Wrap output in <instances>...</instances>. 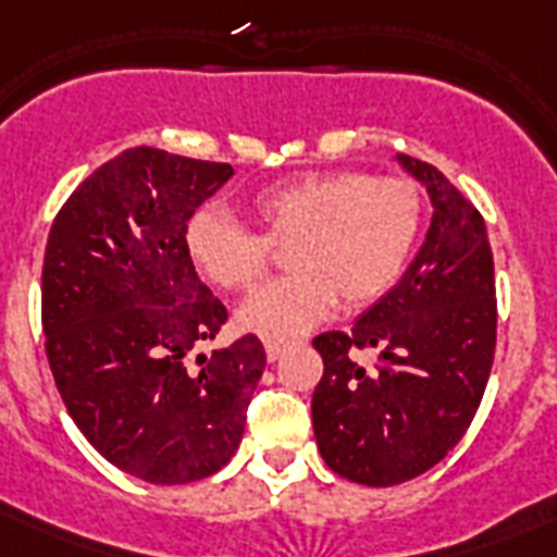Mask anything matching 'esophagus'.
<instances>
[{
	"label": "esophagus",
	"instance_id": "34e87169",
	"mask_svg": "<svg viewBox=\"0 0 557 557\" xmlns=\"http://www.w3.org/2000/svg\"><path fill=\"white\" fill-rule=\"evenodd\" d=\"M283 344H277V341H265V356H269V361H277L280 356H283Z\"/></svg>",
	"mask_w": 557,
	"mask_h": 557
}]
</instances>
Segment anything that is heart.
<instances>
[{
    "label": "heart",
    "instance_id": "1",
    "mask_svg": "<svg viewBox=\"0 0 557 557\" xmlns=\"http://www.w3.org/2000/svg\"><path fill=\"white\" fill-rule=\"evenodd\" d=\"M422 193L410 178L312 173L265 187L251 201L260 234L222 210H196L185 248L201 277L225 292H251L277 253L295 274L271 283L239 309L262 338L288 341L335 306L375 304L396 286L422 231Z\"/></svg>",
    "mask_w": 557,
    "mask_h": 557
}]
</instances>
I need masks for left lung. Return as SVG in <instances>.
Returning <instances> with one entry per match:
<instances>
[{
  "instance_id": "8db88e82",
  "label": "left lung",
  "mask_w": 557,
  "mask_h": 557,
  "mask_svg": "<svg viewBox=\"0 0 557 557\" xmlns=\"http://www.w3.org/2000/svg\"><path fill=\"white\" fill-rule=\"evenodd\" d=\"M433 201L422 251L352 332L312 341L323 375L314 440L344 480L387 488L445 459L483 401L497 347L494 257L480 210L440 170L398 152ZM372 348L364 368L358 351Z\"/></svg>"
}]
</instances>
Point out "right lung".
Returning <instances> with one entry per match:
<instances>
[{
	"label": "right lung",
	"mask_w": 557,
	"mask_h": 557,
	"mask_svg": "<svg viewBox=\"0 0 557 557\" xmlns=\"http://www.w3.org/2000/svg\"><path fill=\"white\" fill-rule=\"evenodd\" d=\"M231 164L133 147L65 199L42 260L46 356L63 405L100 457L156 485L216 474L239 448L265 370L257 335L196 356L225 326L185 248Z\"/></svg>",
	"instance_id": "add662e5"
}]
</instances>
